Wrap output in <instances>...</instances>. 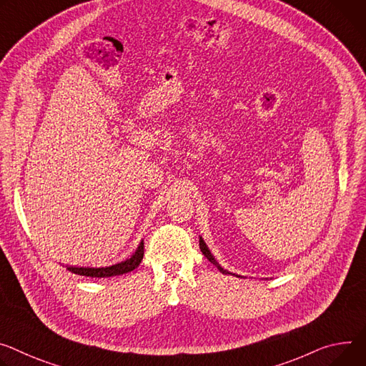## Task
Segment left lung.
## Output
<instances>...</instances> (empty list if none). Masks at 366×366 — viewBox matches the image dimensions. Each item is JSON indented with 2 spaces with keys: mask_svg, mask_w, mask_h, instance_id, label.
I'll return each instance as SVG.
<instances>
[{
  "mask_svg": "<svg viewBox=\"0 0 366 366\" xmlns=\"http://www.w3.org/2000/svg\"><path fill=\"white\" fill-rule=\"evenodd\" d=\"M200 249H202V252H203V254H204V255H206V257H207V259H209V261H210V262H213V264H214V265H217V269H219V270H220V272H222V273H229V272H226V270H223V269H222V267H220V265H219V264H217V262H216V259H214V257H213V255H212V252H210V251H209V248H207V245H206V244H204V241H203V239H202V238H200Z\"/></svg>",
  "mask_w": 366,
  "mask_h": 366,
  "instance_id": "1",
  "label": "left lung"
}]
</instances>
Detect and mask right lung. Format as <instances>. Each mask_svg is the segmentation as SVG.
Segmentation results:
<instances>
[{
  "mask_svg": "<svg viewBox=\"0 0 366 366\" xmlns=\"http://www.w3.org/2000/svg\"><path fill=\"white\" fill-rule=\"evenodd\" d=\"M144 255V242H142L136 251V254L131 258L111 265V267H101V269H86V267H67L70 272L80 274V276H87V277H111V276H121L125 273H129L134 269H137Z\"/></svg>",
  "mask_w": 366,
  "mask_h": 366,
  "instance_id": "1",
  "label": "right lung"
}]
</instances>
